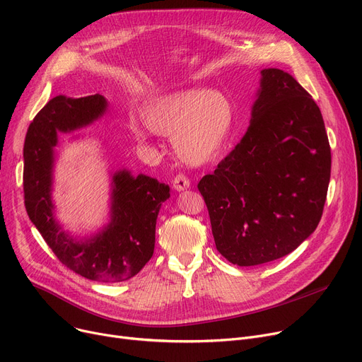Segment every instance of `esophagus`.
Instances as JSON below:
<instances>
[{
	"label": "esophagus",
	"instance_id": "obj_1",
	"mask_svg": "<svg viewBox=\"0 0 362 362\" xmlns=\"http://www.w3.org/2000/svg\"><path fill=\"white\" fill-rule=\"evenodd\" d=\"M189 185H191V182H189V179L185 175H182V173H179L173 179V187L176 189V191H185V189L189 187Z\"/></svg>",
	"mask_w": 362,
	"mask_h": 362
}]
</instances>
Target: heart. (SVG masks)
Returning a JSON list of instances; mask_svg holds the SVG:
<instances>
[{"mask_svg": "<svg viewBox=\"0 0 362 362\" xmlns=\"http://www.w3.org/2000/svg\"><path fill=\"white\" fill-rule=\"evenodd\" d=\"M144 120L152 132L175 135V148L185 161L201 164L211 160L230 135L233 107L220 92L191 89L160 97L145 110ZM133 132L139 141L149 138L145 127Z\"/></svg>", "mask_w": 362, "mask_h": 362, "instance_id": "obj_1", "label": "heart"}]
</instances>
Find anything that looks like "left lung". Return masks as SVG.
I'll return each instance as SVG.
<instances>
[{
	"mask_svg": "<svg viewBox=\"0 0 362 362\" xmlns=\"http://www.w3.org/2000/svg\"><path fill=\"white\" fill-rule=\"evenodd\" d=\"M251 124L198 189L218 252L250 267L291 254L315 229L332 154L321 111L280 69L261 70Z\"/></svg>",
	"mask_w": 362,
	"mask_h": 362,
	"instance_id": "8db88e82",
	"label": "left lung"
}]
</instances>
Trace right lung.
Returning a JSON list of instances; mask_svg holds the SVG:
<instances>
[{"label": "right lung", "mask_w": 362, "mask_h": 362, "mask_svg": "<svg viewBox=\"0 0 362 362\" xmlns=\"http://www.w3.org/2000/svg\"><path fill=\"white\" fill-rule=\"evenodd\" d=\"M107 101L100 93L52 98L30 123L23 146V192L30 221L59 261L95 281H123L138 274L154 254L156 224L170 187L145 175L123 170L112 177L111 221L86 242L69 238L52 216L51 185L57 132H70L98 119Z\"/></svg>", "instance_id": "obj_1"}]
</instances>
